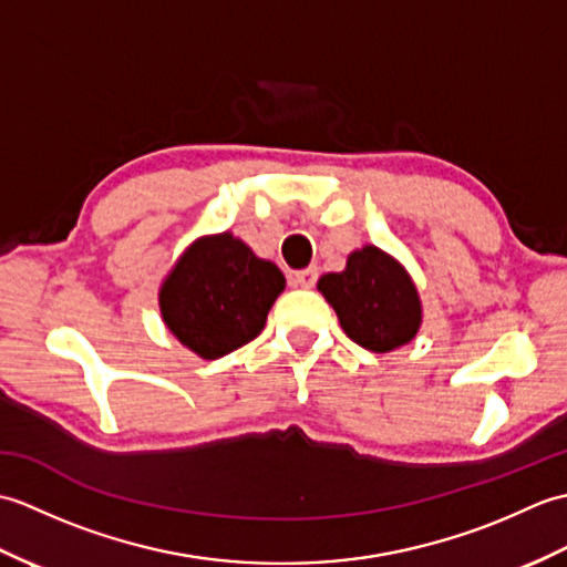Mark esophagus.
Returning <instances> with one entry per match:
<instances>
[{"mask_svg":"<svg viewBox=\"0 0 567 567\" xmlns=\"http://www.w3.org/2000/svg\"><path fill=\"white\" fill-rule=\"evenodd\" d=\"M317 277H319L317 268H307V270L295 272L292 282H295V287H302V290H311V287L317 285Z\"/></svg>","mask_w":567,"mask_h":567,"instance_id":"esophagus-1","label":"esophagus"}]
</instances>
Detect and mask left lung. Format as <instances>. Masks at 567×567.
<instances>
[{"label": "left lung", "instance_id": "obj_1", "mask_svg": "<svg viewBox=\"0 0 567 567\" xmlns=\"http://www.w3.org/2000/svg\"><path fill=\"white\" fill-rule=\"evenodd\" d=\"M317 290L333 307L348 339L372 353L406 346L424 319L412 275L370 244L353 250L341 272L321 275Z\"/></svg>", "mask_w": 567, "mask_h": 567}]
</instances>
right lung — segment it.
<instances>
[{
	"mask_svg": "<svg viewBox=\"0 0 567 567\" xmlns=\"http://www.w3.org/2000/svg\"><path fill=\"white\" fill-rule=\"evenodd\" d=\"M282 290V270L224 231L192 240L161 282L158 305L179 343L216 360L256 339Z\"/></svg>",
	"mask_w": 567,
	"mask_h": 567,
	"instance_id": "add662e5",
	"label": "right lung"
}]
</instances>
